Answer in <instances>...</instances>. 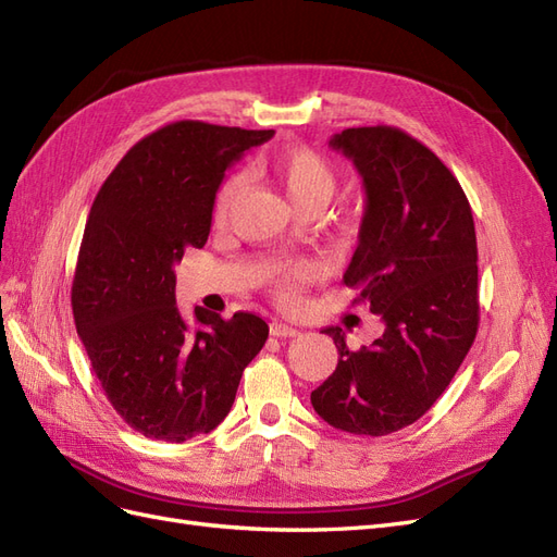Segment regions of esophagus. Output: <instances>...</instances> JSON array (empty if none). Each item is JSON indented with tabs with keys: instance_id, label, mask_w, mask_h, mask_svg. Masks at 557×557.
I'll list each match as a JSON object with an SVG mask.
<instances>
[{
	"instance_id": "obj_1",
	"label": "esophagus",
	"mask_w": 557,
	"mask_h": 557,
	"mask_svg": "<svg viewBox=\"0 0 557 557\" xmlns=\"http://www.w3.org/2000/svg\"><path fill=\"white\" fill-rule=\"evenodd\" d=\"M269 332H272V336H297L299 330L285 325V323H272L269 325Z\"/></svg>"
}]
</instances>
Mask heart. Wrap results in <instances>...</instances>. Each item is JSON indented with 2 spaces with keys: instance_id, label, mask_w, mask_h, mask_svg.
Returning a JSON list of instances; mask_svg holds the SVG:
<instances>
[{
  "instance_id": "1",
  "label": "heart",
  "mask_w": 557,
  "mask_h": 557,
  "mask_svg": "<svg viewBox=\"0 0 557 557\" xmlns=\"http://www.w3.org/2000/svg\"><path fill=\"white\" fill-rule=\"evenodd\" d=\"M262 172L272 178V183L288 199L293 211L315 209L320 211L332 199L336 190V174L332 164L309 148H285L281 153L262 162ZM244 190V178L239 174L227 176L213 199V221L221 225L227 221L232 207ZM313 276V267L309 262H295L281 267L272 276L274 293L285 305H293L299 299L301 285Z\"/></svg>"
}]
</instances>
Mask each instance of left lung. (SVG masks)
Returning a JSON list of instances; mask_svg holds the SVG:
<instances>
[{"label":"left lung","instance_id":"8db88e82","mask_svg":"<svg viewBox=\"0 0 557 557\" xmlns=\"http://www.w3.org/2000/svg\"><path fill=\"white\" fill-rule=\"evenodd\" d=\"M362 176L367 207L344 274L385 332L339 350L332 376L311 393L336 430L383 436L407 428L442 397L479 330L474 215L458 178L428 146L387 125L348 127L330 139Z\"/></svg>","mask_w":557,"mask_h":557}]
</instances>
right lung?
Instances as JSON below:
<instances>
[{
  "instance_id": "right-lung-1",
  "label": "right lung",
  "mask_w": 557,
  "mask_h": 557,
  "mask_svg": "<svg viewBox=\"0 0 557 557\" xmlns=\"http://www.w3.org/2000/svg\"><path fill=\"white\" fill-rule=\"evenodd\" d=\"M274 129L176 121L134 144L99 188L72 283L74 323L111 407L148 440L185 442L230 413L269 327L195 307L185 323L176 274L211 232L225 170Z\"/></svg>"
}]
</instances>
